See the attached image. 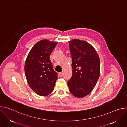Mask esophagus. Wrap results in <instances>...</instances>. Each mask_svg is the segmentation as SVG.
<instances>
[{"mask_svg": "<svg viewBox=\"0 0 127 127\" xmlns=\"http://www.w3.org/2000/svg\"><path fill=\"white\" fill-rule=\"evenodd\" d=\"M59 75L60 77H62L63 76V73H62V72H60V73H59Z\"/></svg>", "mask_w": 127, "mask_h": 127, "instance_id": "34e87169", "label": "esophagus"}]
</instances>
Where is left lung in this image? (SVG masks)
<instances>
[{"instance_id": "8db88e82", "label": "left lung", "mask_w": 127, "mask_h": 127, "mask_svg": "<svg viewBox=\"0 0 127 127\" xmlns=\"http://www.w3.org/2000/svg\"><path fill=\"white\" fill-rule=\"evenodd\" d=\"M72 57V76L68 81L71 94L78 98L89 95L100 75V60L96 50L77 39L68 41Z\"/></svg>"}]
</instances>
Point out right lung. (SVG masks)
Returning a JSON list of instances; mask_svg holds the SVG:
<instances>
[{
    "instance_id": "right-lung-1",
    "label": "right lung",
    "mask_w": 127,
    "mask_h": 127,
    "mask_svg": "<svg viewBox=\"0 0 127 127\" xmlns=\"http://www.w3.org/2000/svg\"><path fill=\"white\" fill-rule=\"evenodd\" d=\"M57 42L44 39L38 42L29 53L25 64V72L28 83L39 95H50L58 79L54 71L50 55Z\"/></svg>"
}]
</instances>
